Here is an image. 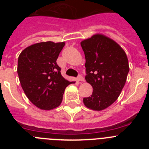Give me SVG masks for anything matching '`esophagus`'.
<instances>
[{"label":"esophagus","mask_w":149,"mask_h":149,"mask_svg":"<svg viewBox=\"0 0 149 149\" xmlns=\"http://www.w3.org/2000/svg\"><path fill=\"white\" fill-rule=\"evenodd\" d=\"M77 81H81V82H84V78L81 75H79L78 77H77Z\"/></svg>","instance_id":"1"}]
</instances>
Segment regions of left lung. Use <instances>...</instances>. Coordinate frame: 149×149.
Returning <instances> with one entry per match:
<instances>
[{
	"label": "left lung",
	"instance_id": "obj_1",
	"mask_svg": "<svg viewBox=\"0 0 149 149\" xmlns=\"http://www.w3.org/2000/svg\"><path fill=\"white\" fill-rule=\"evenodd\" d=\"M81 45L86 59L85 78L93 89L83 101L87 108L101 111L113 104L122 93L129 72L128 60L123 48L104 34H94Z\"/></svg>",
	"mask_w": 149,
	"mask_h": 149
}]
</instances>
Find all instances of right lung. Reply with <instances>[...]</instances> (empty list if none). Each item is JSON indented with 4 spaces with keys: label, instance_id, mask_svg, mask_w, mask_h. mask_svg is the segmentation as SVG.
Masks as SVG:
<instances>
[{
    "label": "right lung",
    "instance_id": "1",
    "mask_svg": "<svg viewBox=\"0 0 149 149\" xmlns=\"http://www.w3.org/2000/svg\"><path fill=\"white\" fill-rule=\"evenodd\" d=\"M64 42H43L31 45L22 51L17 72L21 86L32 104L51 110L60 105L65 89L72 82L65 80L56 64Z\"/></svg>",
    "mask_w": 149,
    "mask_h": 149
}]
</instances>
